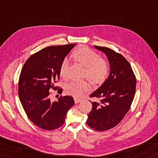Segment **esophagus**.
<instances>
[{"instance_id":"obj_1","label":"esophagus","mask_w":158,"mask_h":158,"mask_svg":"<svg viewBox=\"0 0 158 158\" xmlns=\"http://www.w3.org/2000/svg\"><path fill=\"white\" fill-rule=\"evenodd\" d=\"M74 100H75V104H77V103H79V102H81V99H79V98H74Z\"/></svg>"}]
</instances>
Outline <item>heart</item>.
<instances>
[{
    "mask_svg": "<svg viewBox=\"0 0 158 158\" xmlns=\"http://www.w3.org/2000/svg\"><path fill=\"white\" fill-rule=\"evenodd\" d=\"M73 58L76 62L85 67V76L94 84H101L107 79L110 69V65L107 58L100 57L98 53L88 48H81L77 50ZM69 67L70 61L68 58H65L62 60L60 68L62 77H67ZM89 88V83L87 81H72L65 85L67 93L75 98L81 96Z\"/></svg>",
    "mask_w": 158,
    "mask_h": 158,
    "instance_id": "heart-1",
    "label": "heart"
}]
</instances>
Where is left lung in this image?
I'll list each match as a JSON object with an SVG mask.
<instances>
[{"mask_svg":"<svg viewBox=\"0 0 158 158\" xmlns=\"http://www.w3.org/2000/svg\"><path fill=\"white\" fill-rule=\"evenodd\" d=\"M95 48L107 56L110 73L102 85L89 96L100 99V102H91L87 124L94 130L104 131L118 124L129 110L137 80L130 63L122 54L107 47Z\"/></svg>","mask_w":158,"mask_h":158,"instance_id":"obj_1","label":"left lung"}]
</instances>
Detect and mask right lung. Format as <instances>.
Segmentation results:
<instances>
[{
    "mask_svg": "<svg viewBox=\"0 0 158 158\" xmlns=\"http://www.w3.org/2000/svg\"><path fill=\"white\" fill-rule=\"evenodd\" d=\"M75 44L46 47L32 54L25 62L19 75V100L29 119L44 130L52 131L64 123L67 113L75 101L66 96L52 102L51 89L57 90L62 60ZM62 88L57 90L62 93Z\"/></svg>",
    "mask_w": 158,
    "mask_h": 158,
    "instance_id": "obj_1",
    "label": "right lung"
}]
</instances>
